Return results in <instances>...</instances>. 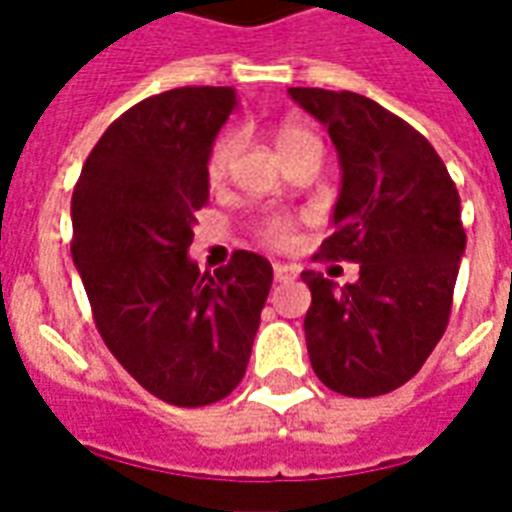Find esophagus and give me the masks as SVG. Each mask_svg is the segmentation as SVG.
<instances>
[{
	"instance_id": "obj_1",
	"label": "esophagus",
	"mask_w": 512,
	"mask_h": 512,
	"mask_svg": "<svg viewBox=\"0 0 512 512\" xmlns=\"http://www.w3.org/2000/svg\"><path fill=\"white\" fill-rule=\"evenodd\" d=\"M293 277H296V268L288 266V263H274V279L277 282H288Z\"/></svg>"
}]
</instances>
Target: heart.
Instances as JSON below:
<instances>
[{"instance_id":"heart-1","label":"heart","mask_w":512,"mask_h":512,"mask_svg":"<svg viewBox=\"0 0 512 512\" xmlns=\"http://www.w3.org/2000/svg\"><path fill=\"white\" fill-rule=\"evenodd\" d=\"M274 145H277L279 156H288V153L299 150V147L321 145V142H318V136L312 134L310 128L299 126V123H282V126L274 131ZM235 150H238V134H235V131H224V134L213 142L211 153H208V164H205V172H208V180H211V183L224 178V172L230 167ZM293 235H296V227H293V222H290L288 216H266L263 222L257 224V238L268 246L293 244Z\"/></svg>"}]
</instances>
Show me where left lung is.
Masks as SVG:
<instances>
[{
    "label": "left lung",
    "mask_w": 512,
    "mask_h": 512,
    "mask_svg": "<svg viewBox=\"0 0 512 512\" xmlns=\"http://www.w3.org/2000/svg\"><path fill=\"white\" fill-rule=\"evenodd\" d=\"M288 93L329 128L343 169L321 255L359 263L345 288L301 274L312 370L340 395H386L417 376L447 329L466 249L461 197L428 139L381 104L348 90Z\"/></svg>",
    "instance_id": "obj_1"
}]
</instances>
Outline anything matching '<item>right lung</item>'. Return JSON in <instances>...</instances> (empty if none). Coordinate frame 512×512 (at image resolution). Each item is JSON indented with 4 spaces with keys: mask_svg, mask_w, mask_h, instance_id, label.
I'll list each match as a JSON object with an SVG mask.
<instances>
[{
    "mask_svg": "<svg viewBox=\"0 0 512 512\" xmlns=\"http://www.w3.org/2000/svg\"><path fill=\"white\" fill-rule=\"evenodd\" d=\"M235 104L233 87L150 95L106 128L73 189L71 255L95 326L169 406H211L241 384L274 279L244 249L213 274L189 257L208 153Z\"/></svg>",
    "mask_w": 512,
    "mask_h": 512,
    "instance_id": "add662e5",
    "label": "right lung"
}]
</instances>
